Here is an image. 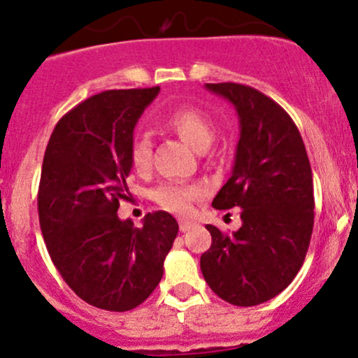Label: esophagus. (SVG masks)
I'll list each match as a JSON object with an SVG mask.
<instances>
[{
    "label": "esophagus",
    "instance_id": "34e87169",
    "mask_svg": "<svg viewBox=\"0 0 358 358\" xmlns=\"http://www.w3.org/2000/svg\"><path fill=\"white\" fill-rule=\"evenodd\" d=\"M192 227H194V223H192V222H187V220H179V230L180 231L191 230Z\"/></svg>",
    "mask_w": 358,
    "mask_h": 358
}]
</instances>
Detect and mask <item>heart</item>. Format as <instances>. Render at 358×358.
Returning <instances> with one entry per match:
<instances>
[{"label": "heart", "instance_id": "1", "mask_svg": "<svg viewBox=\"0 0 358 358\" xmlns=\"http://www.w3.org/2000/svg\"><path fill=\"white\" fill-rule=\"evenodd\" d=\"M160 125L174 131L187 145L194 150L203 152L210 147L213 140V122L204 111L194 106H180L162 116ZM130 162L135 172L145 174L152 167V142L148 136L140 135L131 142ZM201 194L196 186H179V184H164L152 192V199L164 210L176 215H187L192 208V201Z\"/></svg>", "mask_w": 358, "mask_h": 358}]
</instances>
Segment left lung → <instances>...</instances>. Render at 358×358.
Segmentation results:
<instances>
[{"instance_id":"left-lung-1","label":"left lung","mask_w":358,"mask_h":358,"mask_svg":"<svg viewBox=\"0 0 358 358\" xmlns=\"http://www.w3.org/2000/svg\"><path fill=\"white\" fill-rule=\"evenodd\" d=\"M206 87L238 113L231 178L211 204L240 208L242 227L230 235L206 224L211 247L201 272L227 303L257 306L282 292L304 262L315 223L311 166L298 127L274 99L245 84Z\"/></svg>"}]
</instances>
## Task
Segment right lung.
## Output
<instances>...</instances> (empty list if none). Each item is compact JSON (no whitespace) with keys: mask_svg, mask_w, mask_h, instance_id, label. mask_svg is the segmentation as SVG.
<instances>
[{"mask_svg":"<svg viewBox=\"0 0 358 358\" xmlns=\"http://www.w3.org/2000/svg\"><path fill=\"white\" fill-rule=\"evenodd\" d=\"M160 87L91 96L59 120L47 143L38 220L47 250L76 294L106 311H130L157 287L179 224L166 211L143 227L120 220L130 201V147L143 110Z\"/></svg>","mask_w":358,"mask_h":358,"instance_id":"obj_1","label":"right lung"}]
</instances>
